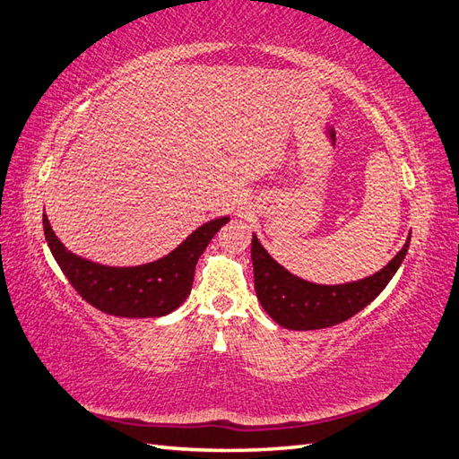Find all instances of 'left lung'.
Segmentation results:
<instances>
[{
	"mask_svg": "<svg viewBox=\"0 0 459 459\" xmlns=\"http://www.w3.org/2000/svg\"><path fill=\"white\" fill-rule=\"evenodd\" d=\"M411 246V233L396 255L369 277L343 282L318 284L304 281L274 261L261 246L255 233L251 238V261L255 274V292L263 310L287 330H322L351 318L379 297L399 271Z\"/></svg>",
	"mask_w": 459,
	"mask_h": 459,
	"instance_id": "8db88e82",
	"label": "left lung"
}]
</instances>
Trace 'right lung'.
<instances>
[{"mask_svg": "<svg viewBox=\"0 0 459 459\" xmlns=\"http://www.w3.org/2000/svg\"><path fill=\"white\" fill-rule=\"evenodd\" d=\"M228 221L230 216H220L202 223L178 247L157 261L134 267H111L66 249L43 213L48 249L70 284L91 307L121 318H160L175 312L188 299L204 249Z\"/></svg>", "mask_w": 459, "mask_h": 459, "instance_id": "right-lung-1", "label": "right lung"}]
</instances>
